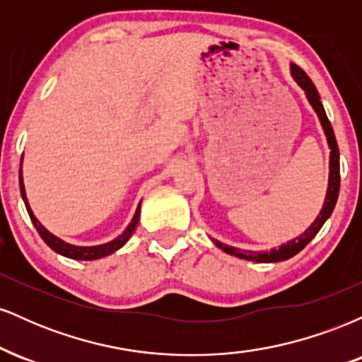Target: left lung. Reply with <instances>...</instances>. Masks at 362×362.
I'll return each mask as SVG.
<instances>
[{
  "instance_id": "8db88e82",
  "label": "left lung",
  "mask_w": 362,
  "mask_h": 362,
  "mask_svg": "<svg viewBox=\"0 0 362 362\" xmlns=\"http://www.w3.org/2000/svg\"><path fill=\"white\" fill-rule=\"evenodd\" d=\"M291 74H293L294 81L305 90L306 98L313 107V110L317 112L320 122H322L323 132L327 136V143L328 148H330V173H328V189H327V195H325V202H323L322 211L317 216L313 224L305 231V233L298 236V238L291 240L286 245H281L279 248H272L271 252H248V250H240V248L235 247H228V245H223L221 242H216V247L221 248L223 252L230 253V255L238 257V259H245V260H252V262H262V264H267V262H281V260H288L291 257L296 255L298 252H301L303 248L308 245L311 240L317 236L320 231V228L323 226V223L330 218L332 211H334L335 204H337V197H339V189H340V161H339V146L337 141H335V134L334 129H332L330 120H328L325 109H323L322 102H320V95L317 88H315L313 81L310 80L308 74H306L300 66L291 64Z\"/></svg>"
}]
</instances>
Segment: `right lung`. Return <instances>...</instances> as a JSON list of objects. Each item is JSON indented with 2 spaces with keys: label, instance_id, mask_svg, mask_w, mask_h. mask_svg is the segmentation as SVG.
Here are the masks:
<instances>
[{
  "label": "right lung",
  "instance_id": "right-lung-1",
  "mask_svg": "<svg viewBox=\"0 0 362 362\" xmlns=\"http://www.w3.org/2000/svg\"><path fill=\"white\" fill-rule=\"evenodd\" d=\"M20 192H22V199H23V202H25V207H27L28 216H30V219H32V223H34L35 230L39 231L40 238H42L44 242L52 248L54 252L59 253V255L68 257V259H74V260H97V259H102V257L110 255V253H114L115 250H119L120 247H124V245H126V242H127L129 238H131V235L134 233L136 226H138V223H139L141 204L138 206V209H136L132 221L129 223V226L126 228V230H124V233L119 235L115 240H112V242H109V243L97 245V247H76V245H69V243L62 242L61 238L54 236L51 231L45 230L42 224L39 223V219L35 218L34 213H32L30 204H28V201H27V194H25L22 168H20Z\"/></svg>",
  "mask_w": 362,
  "mask_h": 362
}]
</instances>
